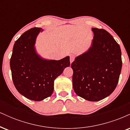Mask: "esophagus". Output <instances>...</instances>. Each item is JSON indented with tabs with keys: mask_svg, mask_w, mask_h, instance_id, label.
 Segmentation results:
<instances>
[{
	"mask_svg": "<svg viewBox=\"0 0 130 130\" xmlns=\"http://www.w3.org/2000/svg\"><path fill=\"white\" fill-rule=\"evenodd\" d=\"M74 60V57L73 56H70V63H72L73 62Z\"/></svg>",
	"mask_w": 130,
	"mask_h": 130,
	"instance_id": "34e87169",
	"label": "esophagus"
}]
</instances>
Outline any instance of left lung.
<instances>
[{
    "label": "left lung",
    "instance_id": "8db88e82",
    "mask_svg": "<svg viewBox=\"0 0 130 130\" xmlns=\"http://www.w3.org/2000/svg\"><path fill=\"white\" fill-rule=\"evenodd\" d=\"M94 37L87 52L76 57L73 86L77 95L90 101L104 99L114 92L121 72L119 44L104 29L92 28Z\"/></svg>",
    "mask_w": 130,
    "mask_h": 130
}]
</instances>
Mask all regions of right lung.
I'll list each match as a JSON object with an SVG mask.
<instances>
[{
    "mask_svg": "<svg viewBox=\"0 0 130 130\" xmlns=\"http://www.w3.org/2000/svg\"><path fill=\"white\" fill-rule=\"evenodd\" d=\"M41 28L26 31L16 41L10 59L13 84L24 96L34 101L49 97L54 91L56 77L70 66V57L59 60H46L37 53L35 48L37 35Z\"/></svg>",
    "mask_w": 130,
    "mask_h": 130,
    "instance_id": "obj_1",
    "label": "right lung"
}]
</instances>
